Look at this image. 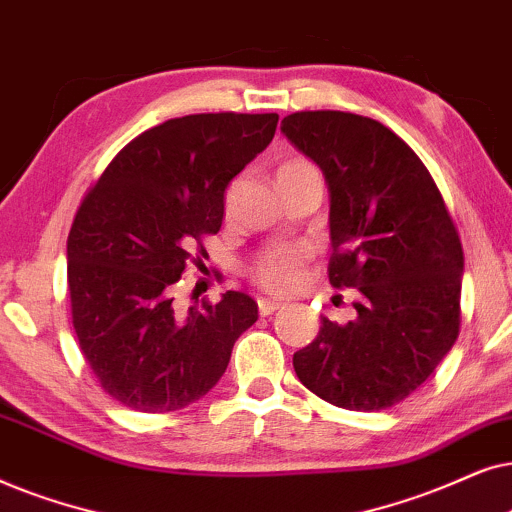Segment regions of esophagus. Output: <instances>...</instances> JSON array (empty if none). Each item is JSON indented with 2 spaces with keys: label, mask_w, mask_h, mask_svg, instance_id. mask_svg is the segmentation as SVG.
<instances>
[{
  "label": "esophagus",
  "mask_w": 512,
  "mask_h": 512,
  "mask_svg": "<svg viewBox=\"0 0 512 512\" xmlns=\"http://www.w3.org/2000/svg\"><path fill=\"white\" fill-rule=\"evenodd\" d=\"M257 309H260V316H271L274 311L283 309V304L276 299H257Z\"/></svg>",
  "instance_id": "obj_1"
}]
</instances>
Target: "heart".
<instances>
[{
    "mask_svg": "<svg viewBox=\"0 0 512 512\" xmlns=\"http://www.w3.org/2000/svg\"><path fill=\"white\" fill-rule=\"evenodd\" d=\"M302 166V161H290L283 168ZM252 281L274 295H292L306 281V252L302 248H278L262 255L250 269Z\"/></svg>",
    "mask_w": 512,
    "mask_h": 512,
    "instance_id": "1",
    "label": "heart"
}]
</instances>
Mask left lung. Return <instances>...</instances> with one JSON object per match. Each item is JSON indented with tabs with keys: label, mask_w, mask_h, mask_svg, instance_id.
Segmentation results:
<instances>
[{
	"label": "left lung",
	"mask_w": 512,
	"mask_h": 512,
	"mask_svg": "<svg viewBox=\"0 0 512 512\" xmlns=\"http://www.w3.org/2000/svg\"><path fill=\"white\" fill-rule=\"evenodd\" d=\"M281 131L323 170L335 288H356V318H323L292 358L302 384L353 412L398 405L459 337L463 250L440 189L410 145L351 112H295Z\"/></svg>",
	"instance_id": "obj_1"
}]
</instances>
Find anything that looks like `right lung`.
I'll use <instances>...</instances> for the list:
<instances>
[{"mask_svg": "<svg viewBox=\"0 0 512 512\" xmlns=\"http://www.w3.org/2000/svg\"><path fill=\"white\" fill-rule=\"evenodd\" d=\"M278 114H189L128 142L84 196L67 236V285L81 353L135 412L196 403L227 370L257 302L224 292L180 313L175 283L217 234L224 189L274 140Z\"/></svg>", "mask_w": 512, "mask_h": 512, "instance_id": "1", "label": "right lung"}]
</instances>
